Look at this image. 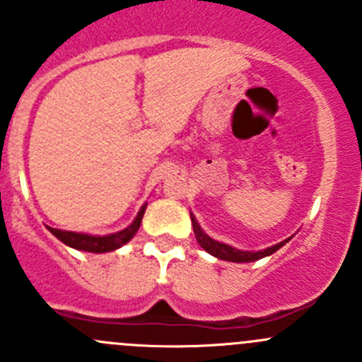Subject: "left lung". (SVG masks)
I'll return each mask as SVG.
<instances>
[{
    "label": "left lung",
    "instance_id": "1",
    "mask_svg": "<svg viewBox=\"0 0 362 362\" xmlns=\"http://www.w3.org/2000/svg\"><path fill=\"white\" fill-rule=\"evenodd\" d=\"M191 221H192V229H194V236H196V240H198L199 247L206 250L210 255H214V257L222 259V261H229V262H254V261H259V259H262V257H268V255L275 254L276 250L282 249V247L286 245L289 240H293V236H294V235L289 236V238L284 240V242L275 243V245H272V247H266V249H262V250H255V252L254 250H240V249H235V247L228 245V243H222V242H217V240L210 238V236L203 231L202 226L198 224V221H196V217L192 214H191Z\"/></svg>",
    "mask_w": 362,
    "mask_h": 362
}]
</instances>
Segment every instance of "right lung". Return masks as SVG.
<instances>
[{"label":"right lung","instance_id":"1","mask_svg":"<svg viewBox=\"0 0 362 362\" xmlns=\"http://www.w3.org/2000/svg\"><path fill=\"white\" fill-rule=\"evenodd\" d=\"M145 208H147V203L141 204L140 211L134 217V221L131 222L127 228L120 229L117 233H110V235H87V233H75V231H63V229H56L47 226L50 233L56 236L57 240L64 243V245L71 247L75 250L82 252H93V254H105V252H113L120 249L122 245H126L131 238L138 233L141 224V218H144Z\"/></svg>","mask_w":362,"mask_h":362}]
</instances>
